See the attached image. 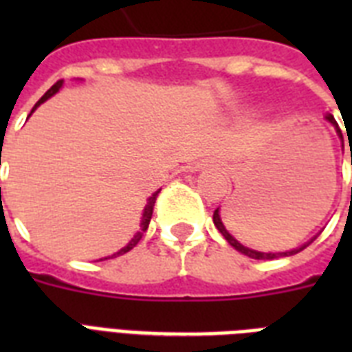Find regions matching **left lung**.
<instances>
[{
    "label": "left lung",
    "instance_id": "obj_1",
    "mask_svg": "<svg viewBox=\"0 0 352 352\" xmlns=\"http://www.w3.org/2000/svg\"><path fill=\"white\" fill-rule=\"evenodd\" d=\"M325 118H327V120L331 122V124H333L334 127H336V133H338L340 138H342V144H344V137H342V131H340L338 124H336V120H334L333 115H327V117H325ZM351 164H352V153H351ZM351 195H352V188H351ZM214 225L217 226V230H219L221 234H223V237H225V239L228 241V243H230L232 246H234L235 250H239L241 254H245V256L252 257V259H276V257L294 256V254L301 252V250H303V248H305V246H309L312 243V241L316 239V237H314V239H311V241H309V243H305V245H303V246H300V248H294V250H289V252H268V254H267V252H257V250H252V248H246V246L241 245L239 241L235 239V237H232V234H228V230H226L225 225H223V221H221L219 208H217L214 212Z\"/></svg>",
    "mask_w": 352,
    "mask_h": 352
}]
</instances>
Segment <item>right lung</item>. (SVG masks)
I'll use <instances>...</instances> for the list:
<instances>
[{
  "label": "right lung",
  "instance_id": "1",
  "mask_svg": "<svg viewBox=\"0 0 352 352\" xmlns=\"http://www.w3.org/2000/svg\"><path fill=\"white\" fill-rule=\"evenodd\" d=\"M62 84H63V80H60V82H56V84L52 85L51 89L47 91L45 95L41 96L40 100L36 102L34 107H32V111H30V115H32V113L36 111V107L40 106V104H43V102H45V100H49V98H51L52 95H56L58 91H60V87H62ZM30 115H29V117H30ZM159 192H160V190H159ZM159 192H155L153 195H151V197L148 199V204H146V208H144V212H142V221H140V230H138L137 234H135V237H133V239L129 241V243H127V245L124 246V248H120V250H118L117 254H113V256H115V257L122 256V254H126V252L131 250L133 246L137 245L138 241H140V237H142L144 232L148 230V225H149V221H151V215H153V206H155V201H157V195H159ZM104 259H109V257H104Z\"/></svg>",
  "mask_w": 352,
  "mask_h": 352
}]
</instances>
